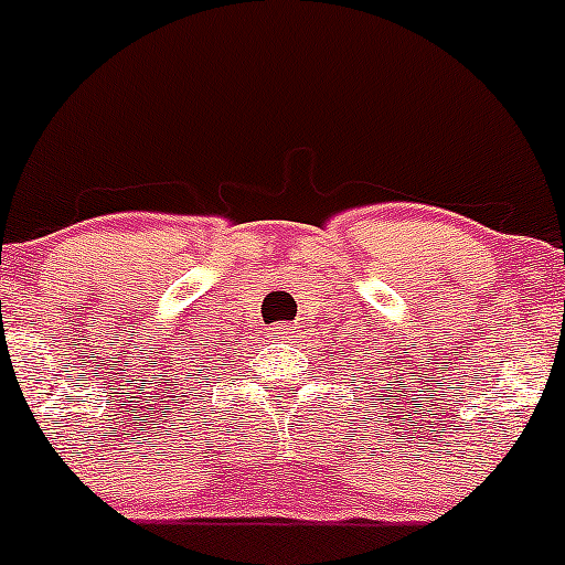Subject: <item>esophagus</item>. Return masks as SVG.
I'll return each instance as SVG.
<instances>
[{"mask_svg":"<svg viewBox=\"0 0 565 565\" xmlns=\"http://www.w3.org/2000/svg\"><path fill=\"white\" fill-rule=\"evenodd\" d=\"M274 330H277V333L279 335H282V339H291V335L294 333H297V324H279V328H274Z\"/></svg>","mask_w":565,"mask_h":565,"instance_id":"obj_1","label":"esophagus"}]
</instances>
